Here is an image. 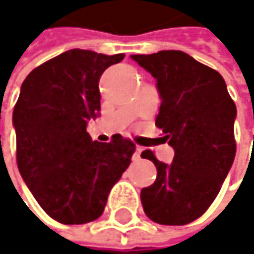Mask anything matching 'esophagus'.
<instances>
[{
	"label": "esophagus",
	"instance_id": "obj_1",
	"mask_svg": "<svg viewBox=\"0 0 254 254\" xmlns=\"http://www.w3.org/2000/svg\"><path fill=\"white\" fill-rule=\"evenodd\" d=\"M141 153H142V147L136 145V147H135V153H133V157H135V159H141Z\"/></svg>",
	"mask_w": 254,
	"mask_h": 254
}]
</instances>
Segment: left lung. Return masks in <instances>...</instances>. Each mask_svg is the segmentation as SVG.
<instances>
[{"mask_svg":"<svg viewBox=\"0 0 254 254\" xmlns=\"http://www.w3.org/2000/svg\"><path fill=\"white\" fill-rule=\"evenodd\" d=\"M156 79L162 100L156 127L174 148L172 163L141 153L157 168L153 185L141 190L145 215L162 225H187L216 198L235 157L237 107L216 70L184 51L130 56Z\"/></svg>","mask_w":254,"mask_h":254,"instance_id":"obj_1","label":"left lung"}]
</instances>
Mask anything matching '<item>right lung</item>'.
Returning a JSON list of instances; mask_svg holds the SVG:
<instances>
[{
	"instance_id": "add662e5",
	"label": "right lung",
	"mask_w": 254,
	"mask_h": 254,
	"mask_svg": "<svg viewBox=\"0 0 254 254\" xmlns=\"http://www.w3.org/2000/svg\"><path fill=\"white\" fill-rule=\"evenodd\" d=\"M124 57L69 50L33 69L22 83L13 112L17 168L39 206L60 224L100 218L130 163V139L118 133L98 142L86 132L101 107L100 76Z\"/></svg>"
}]
</instances>
